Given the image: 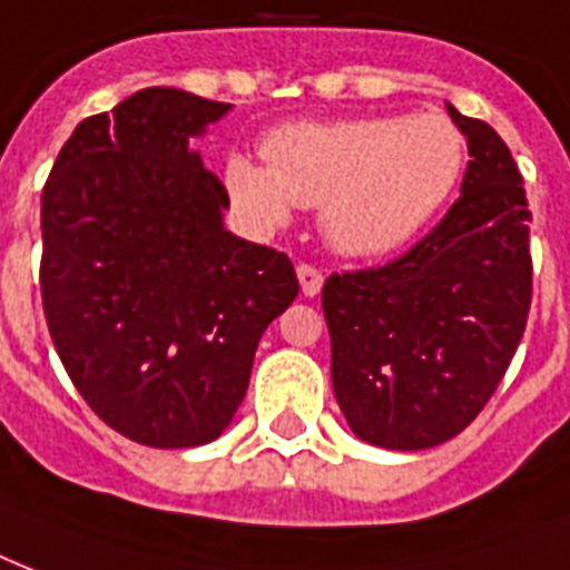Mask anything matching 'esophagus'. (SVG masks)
I'll use <instances>...</instances> for the list:
<instances>
[{
	"instance_id": "1",
	"label": "esophagus",
	"mask_w": 570,
	"mask_h": 570,
	"mask_svg": "<svg viewBox=\"0 0 570 570\" xmlns=\"http://www.w3.org/2000/svg\"><path fill=\"white\" fill-rule=\"evenodd\" d=\"M297 279L306 297H315V294H321V288H324V273L317 271V267H312V264H299Z\"/></svg>"
}]
</instances>
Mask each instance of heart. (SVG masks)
<instances>
[{
  "mask_svg": "<svg viewBox=\"0 0 570 570\" xmlns=\"http://www.w3.org/2000/svg\"><path fill=\"white\" fill-rule=\"evenodd\" d=\"M264 161L235 154L225 187L255 228L321 205L335 253L372 258L407 246L461 180L464 136L440 112L294 121L264 136Z\"/></svg>",
  "mask_w": 570,
  "mask_h": 570,
  "instance_id": "b5f03b06",
  "label": "heart"
}]
</instances>
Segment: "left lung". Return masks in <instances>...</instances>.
Instances as JSON below:
<instances>
[{"mask_svg":"<svg viewBox=\"0 0 570 570\" xmlns=\"http://www.w3.org/2000/svg\"><path fill=\"white\" fill-rule=\"evenodd\" d=\"M445 109L473 157L461 198L410 253L333 273L321 294L335 401L360 440L399 452L445 443L482 413L532 303L518 163L491 125Z\"/></svg>","mask_w":570,"mask_h":570,"instance_id":"obj_1","label":"left lung"}]
</instances>
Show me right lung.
<instances>
[{
    "label": "right lung",
    "instance_id": "1",
    "mask_svg": "<svg viewBox=\"0 0 570 570\" xmlns=\"http://www.w3.org/2000/svg\"><path fill=\"white\" fill-rule=\"evenodd\" d=\"M232 104L142 88L79 121L41 196V299L88 407L134 443L189 449L235 419L258 338L299 294L285 253L223 228L193 136Z\"/></svg>",
    "mask_w": 570,
    "mask_h": 570
}]
</instances>
